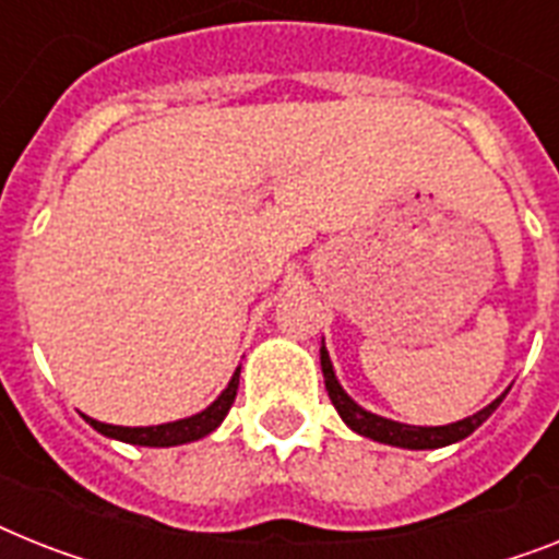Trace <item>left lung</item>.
<instances>
[{
    "instance_id": "left-lung-1",
    "label": "left lung",
    "mask_w": 559,
    "mask_h": 559,
    "mask_svg": "<svg viewBox=\"0 0 559 559\" xmlns=\"http://www.w3.org/2000/svg\"><path fill=\"white\" fill-rule=\"evenodd\" d=\"M320 366L322 377H325V391H329L331 403H334L336 414L343 417V423L357 435L368 437L373 442H385V445H396V449H442V445H451V442H460L465 437L477 431L483 423H486L491 414L497 412V405L502 403V396H497L495 403L486 405L483 412L472 414V417L460 419V423H451V426H405V423H396V419H385L380 414L366 412L362 405H357L352 396L345 394L340 380H336L334 366H331V357L325 352V345L320 348Z\"/></svg>"
}]
</instances>
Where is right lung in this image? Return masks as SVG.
Returning <instances> with one entry per match:
<instances>
[{
    "mask_svg": "<svg viewBox=\"0 0 559 559\" xmlns=\"http://www.w3.org/2000/svg\"><path fill=\"white\" fill-rule=\"evenodd\" d=\"M239 389V368L230 377L228 389L216 396L214 403L207 405L205 412L193 414V417L177 419V423H163V426H145V428H124V426H108V423H99V419L85 417V423L99 431L105 437H114V440L133 442V445H151V449H168V445H182V442H193L207 437L214 428H219V423L225 419V414L230 412V405L237 400Z\"/></svg>",
    "mask_w": 559,
    "mask_h": 559,
    "instance_id": "add662e5",
    "label": "right lung"
}]
</instances>
